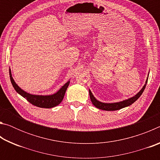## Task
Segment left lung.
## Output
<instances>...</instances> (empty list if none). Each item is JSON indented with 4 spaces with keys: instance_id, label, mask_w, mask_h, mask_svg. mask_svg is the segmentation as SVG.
Listing matches in <instances>:
<instances>
[{
    "instance_id": "1",
    "label": "left lung",
    "mask_w": 160,
    "mask_h": 160,
    "mask_svg": "<svg viewBox=\"0 0 160 160\" xmlns=\"http://www.w3.org/2000/svg\"><path fill=\"white\" fill-rule=\"evenodd\" d=\"M149 75V74H148ZM148 76L147 78V80L145 81V84L144 86L142 87V88L138 92L135 96L131 97L128 99H125L123 101L121 102H113V103H104L102 102H99V100H97L95 97H94V95L92 93V92L90 90H89V93H90V97L91 99V102L92 103L93 105L95 107L98 108L99 109L102 110H104V111H116V110H119L121 109H123L124 107H128L130 105H131L132 104L136 101V100L139 98V97L141 96V94H142L143 91H144L146 85H147L148 82Z\"/></svg>"
}]
</instances>
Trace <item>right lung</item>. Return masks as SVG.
I'll return each instance as SVG.
<instances>
[{
    "instance_id": "1",
    "label": "right lung",
    "mask_w": 160,
    "mask_h": 160,
    "mask_svg": "<svg viewBox=\"0 0 160 160\" xmlns=\"http://www.w3.org/2000/svg\"><path fill=\"white\" fill-rule=\"evenodd\" d=\"M9 74L10 78L13 88L17 92L20 94L22 97L25 98L28 101L31 103L34 106L40 107V108H53L58 105L63 100L65 93H66V90L70 84V80L64 84V85L59 89V90L56 92V93L53 94H49V95H39V94H32L30 93L27 92L19 87L16 82H15L14 79L12 77L11 70L9 68Z\"/></svg>"
}]
</instances>
